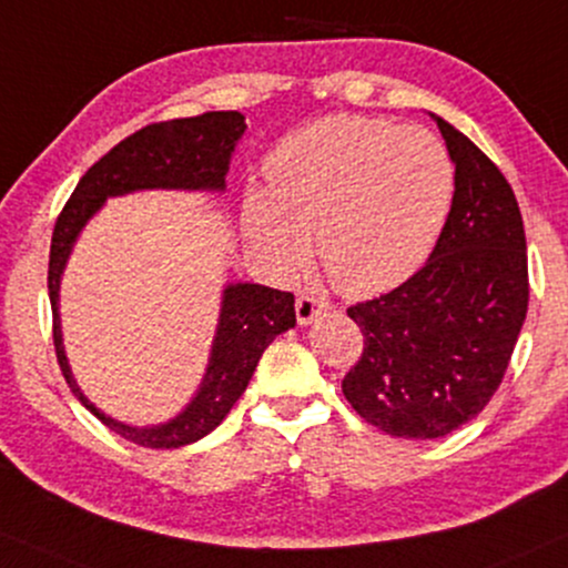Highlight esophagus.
<instances>
[{
	"label": "esophagus",
	"mask_w": 568,
	"mask_h": 568,
	"mask_svg": "<svg viewBox=\"0 0 568 568\" xmlns=\"http://www.w3.org/2000/svg\"><path fill=\"white\" fill-rule=\"evenodd\" d=\"M326 303L324 300H318L316 295H300L297 297V303H295V313H297V324L300 326H307V324H313V321H316L321 313L326 311Z\"/></svg>",
	"instance_id": "obj_1"
}]
</instances>
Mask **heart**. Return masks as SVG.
I'll list each match as a JSON object with an SVG mask.
<instances>
[{"label":"heart","mask_w":568,"mask_h":568,"mask_svg":"<svg viewBox=\"0 0 568 568\" xmlns=\"http://www.w3.org/2000/svg\"><path fill=\"white\" fill-rule=\"evenodd\" d=\"M455 165L418 125L326 115L268 158V192L244 200V229L273 273L307 263V236L342 295L376 297L424 268L450 219Z\"/></svg>","instance_id":"1"}]
</instances>
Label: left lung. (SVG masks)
Wrapping results in <instances>:
<instances>
[{"mask_svg": "<svg viewBox=\"0 0 568 568\" xmlns=\"http://www.w3.org/2000/svg\"><path fill=\"white\" fill-rule=\"evenodd\" d=\"M455 163L432 257L387 295L347 307L363 355L342 392L371 426L437 439L471 422L506 374L527 318V236L514 189L471 139L432 115Z\"/></svg>", "mask_w": 568, "mask_h": 568, "instance_id": "obj_1", "label": "left lung"}]
</instances>
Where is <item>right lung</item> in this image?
Here are the masks:
<instances>
[{"label":"right lung","mask_w":568,"mask_h":568,"mask_svg":"<svg viewBox=\"0 0 568 568\" xmlns=\"http://www.w3.org/2000/svg\"><path fill=\"white\" fill-rule=\"evenodd\" d=\"M244 115L236 110H219L194 118H176L144 125L136 134L125 136L108 155L97 160L83 173L79 186L58 215L52 231V250H49V303H52V337L54 353L73 392L104 426L121 434L129 443L152 447V450H171L189 443H197L219 426L231 405L247 389L261 361L263 349L271 345L276 334L295 326V295L278 292L261 284H229L223 290L219 328H215L213 349L205 379L192 403L171 422L158 426H129L104 416L89 397L83 395L70 374L65 347H62L60 328V278L65 271L73 242L79 240L87 221L104 205L108 197L139 192V189H205L223 192L231 152L240 142Z\"/></svg>","instance_id":"1"}]
</instances>
